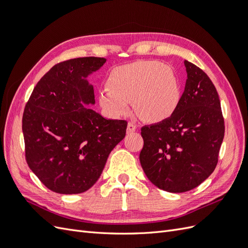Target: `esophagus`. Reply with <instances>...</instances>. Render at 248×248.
Instances as JSON below:
<instances>
[{
    "instance_id": "esophagus-1",
    "label": "esophagus",
    "mask_w": 248,
    "mask_h": 248,
    "mask_svg": "<svg viewBox=\"0 0 248 248\" xmlns=\"http://www.w3.org/2000/svg\"><path fill=\"white\" fill-rule=\"evenodd\" d=\"M137 130V126L134 125L133 123L129 122L128 125H127V133H132Z\"/></svg>"
}]
</instances>
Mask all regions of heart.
<instances>
[{
  "mask_svg": "<svg viewBox=\"0 0 248 248\" xmlns=\"http://www.w3.org/2000/svg\"><path fill=\"white\" fill-rule=\"evenodd\" d=\"M98 99L102 109L111 117L128 114L132 101L142 120L158 123L176 111L181 89L170 66L157 61H138L112 69L108 88L100 90Z\"/></svg>",
  "mask_w": 248,
  "mask_h": 248,
  "instance_id": "b5f03b06",
  "label": "heart"
}]
</instances>
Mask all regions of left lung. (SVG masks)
<instances>
[{"mask_svg": "<svg viewBox=\"0 0 248 248\" xmlns=\"http://www.w3.org/2000/svg\"><path fill=\"white\" fill-rule=\"evenodd\" d=\"M187 79L171 117L144 126L140 166L155 186L169 192L196 188L212 174L224 137L220 100L207 74L184 61Z\"/></svg>", "mask_w": 248, "mask_h": 248, "instance_id": "left-lung-1", "label": "left lung"}]
</instances>
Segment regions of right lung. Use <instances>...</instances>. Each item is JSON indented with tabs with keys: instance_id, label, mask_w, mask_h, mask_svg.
<instances>
[{
	"instance_id": "1",
	"label": "right lung",
	"mask_w": 248,
	"mask_h": 248,
	"mask_svg": "<svg viewBox=\"0 0 248 248\" xmlns=\"http://www.w3.org/2000/svg\"><path fill=\"white\" fill-rule=\"evenodd\" d=\"M107 59L59 63L37 82L22 116L29 168L57 193L87 191L99 179L111 150L126 134L124 120L103 118L88 77Z\"/></svg>"
}]
</instances>
